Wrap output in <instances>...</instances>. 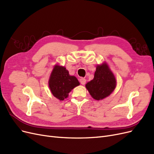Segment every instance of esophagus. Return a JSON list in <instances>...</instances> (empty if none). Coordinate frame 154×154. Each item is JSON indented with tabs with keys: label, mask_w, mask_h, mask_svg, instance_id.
<instances>
[{
	"label": "esophagus",
	"mask_w": 154,
	"mask_h": 154,
	"mask_svg": "<svg viewBox=\"0 0 154 154\" xmlns=\"http://www.w3.org/2000/svg\"><path fill=\"white\" fill-rule=\"evenodd\" d=\"M80 81L81 84H82V85H85V83H86V79H85V78H80Z\"/></svg>",
	"instance_id": "obj_1"
}]
</instances>
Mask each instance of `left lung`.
I'll list each match as a JSON object with an SVG mask.
<instances>
[{
	"mask_svg": "<svg viewBox=\"0 0 154 154\" xmlns=\"http://www.w3.org/2000/svg\"><path fill=\"white\" fill-rule=\"evenodd\" d=\"M116 86V78L106 63L96 67L94 79L85 85L91 96L96 100H101L109 96Z\"/></svg>",
	"mask_w": 154,
	"mask_h": 154,
	"instance_id": "obj_1",
	"label": "left lung"
}]
</instances>
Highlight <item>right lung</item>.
Masks as SVG:
<instances>
[{
    "instance_id": "1",
    "label": "right lung",
    "mask_w": 154,
    "mask_h": 154,
    "mask_svg": "<svg viewBox=\"0 0 154 154\" xmlns=\"http://www.w3.org/2000/svg\"><path fill=\"white\" fill-rule=\"evenodd\" d=\"M79 85L78 79L74 76H70L66 67L56 65L49 80V88L55 97L63 101L68 97L72 89Z\"/></svg>"
}]
</instances>
